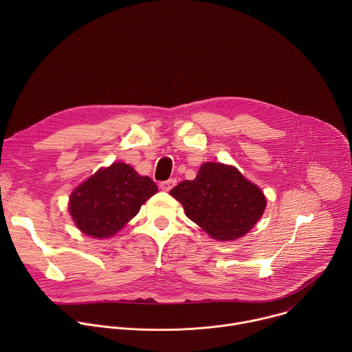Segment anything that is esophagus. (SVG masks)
Listing matches in <instances>:
<instances>
[{
	"mask_svg": "<svg viewBox=\"0 0 352 352\" xmlns=\"http://www.w3.org/2000/svg\"><path fill=\"white\" fill-rule=\"evenodd\" d=\"M175 184H177V181H175L174 178H171V179H167V181L160 182V188H162L163 190L168 192V190H171V189L175 186Z\"/></svg>",
	"mask_w": 352,
	"mask_h": 352,
	"instance_id": "esophagus-1",
	"label": "esophagus"
}]
</instances>
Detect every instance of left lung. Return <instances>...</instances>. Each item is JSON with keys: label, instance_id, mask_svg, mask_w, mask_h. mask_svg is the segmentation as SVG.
<instances>
[{"label": "left lung", "instance_id": "8db88e82", "mask_svg": "<svg viewBox=\"0 0 352 352\" xmlns=\"http://www.w3.org/2000/svg\"><path fill=\"white\" fill-rule=\"evenodd\" d=\"M185 214L217 241L243 236L262 217L266 197L235 167L205 163L192 181H182L170 190Z\"/></svg>", "mask_w": 352, "mask_h": 352}]
</instances>
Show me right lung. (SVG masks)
I'll return each mask as SVG.
<instances>
[{
  "instance_id": "obj_1",
  "label": "right lung",
  "mask_w": 352,
  "mask_h": 352,
  "mask_svg": "<svg viewBox=\"0 0 352 352\" xmlns=\"http://www.w3.org/2000/svg\"><path fill=\"white\" fill-rule=\"evenodd\" d=\"M157 192L148 177L125 163L100 168L69 197V213L76 227L93 238H110L133 219L146 200Z\"/></svg>"
}]
</instances>
